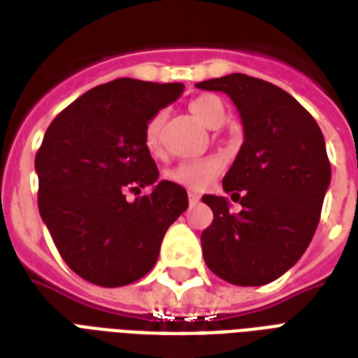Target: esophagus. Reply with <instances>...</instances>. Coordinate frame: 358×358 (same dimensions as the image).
<instances>
[{"label": "esophagus", "mask_w": 358, "mask_h": 358, "mask_svg": "<svg viewBox=\"0 0 358 358\" xmlns=\"http://www.w3.org/2000/svg\"><path fill=\"white\" fill-rule=\"evenodd\" d=\"M187 199H189V205H197V203H199V199H201V197H199V195L195 194V192H189V194H187Z\"/></svg>", "instance_id": "34e87169"}]
</instances>
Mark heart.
Instances as JSON below:
<instances>
[{
    "label": "heart",
    "mask_w": 358,
    "mask_h": 358,
    "mask_svg": "<svg viewBox=\"0 0 358 358\" xmlns=\"http://www.w3.org/2000/svg\"><path fill=\"white\" fill-rule=\"evenodd\" d=\"M189 110L209 128H218L226 118L224 107L215 95H201V97L194 99L189 103ZM163 122L164 115L157 113V115L149 118L145 130H143V143H145V148L153 157L163 155V138H161ZM217 171V163H213V161H189V163H180L174 169H171L166 172V178L174 182V184H180V186L199 189V187H205L210 180L215 178Z\"/></svg>",
    "instance_id": "obj_1"
}]
</instances>
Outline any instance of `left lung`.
I'll list each match as a JSON object with an SVG mask.
<instances>
[{"instance_id": "1", "label": "left lung", "mask_w": 358, "mask_h": 358, "mask_svg": "<svg viewBox=\"0 0 358 358\" xmlns=\"http://www.w3.org/2000/svg\"><path fill=\"white\" fill-rule=\"evenodd\" d=\"M238 107L243 143L222 180L228 197L203 195L213 222L201 234L205 264L234 285H264L305 253L320 220L331 169L322 130L303 105L270 82L228 74L195 84Z\"/></svg>"}]
</instances>
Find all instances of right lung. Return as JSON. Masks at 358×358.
Segmentation results:
<instances>
[{
  "label": "right lung",
  "mask_w": 358,
  "mask_h": 358,
  "mask_svg": "<svg viewBox=\"0 0 358 358\" xmlns=\"http://www.w3.org/2000/svg\"><path fill=\"white\" fill-rule=\"evenodd\" d=\"M184 86L117 78L61 110L36 153L38 209L71 268L101 287L145 276L169 226L187 209L186 189L159 180L143 143L149 118ZM153 185L126 202V189Z\"/></svg>",
  "instance_id": "add662e5"
}]
</instances>
